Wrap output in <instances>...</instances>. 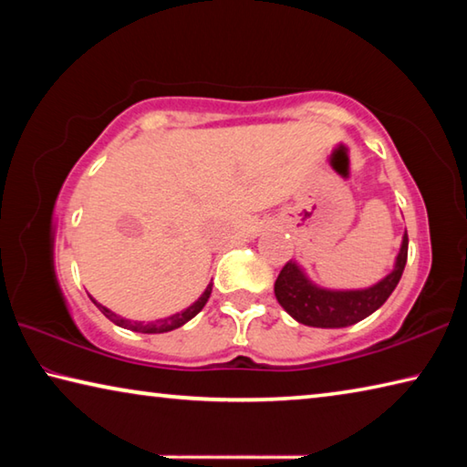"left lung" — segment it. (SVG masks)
I'll return each instance as SVG.
<instances>
[{"label":"left lung","mask_w":467,"mask_h":467,"mask_svg":"<svg viewBox=\"0 0 467 467\" xmlns=\"http://www.w3.org/2000/svg\"><path fill=\"white\" fill-rule=\"evenodd\" d=\"M408 259V233L395 259V267L381 282L365 290H326L300 272L296 264L288 262L278 274L274 292L282 309L303 326L311 327H348L375 313L404 274Z\"/></svg>","instance_id":"1"}]
</instances>
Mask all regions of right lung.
<instances>
[{
	"label": "right lung",
	"instance_id": "obj_1",
	"mask_svg": "<svg viewBox=\"0 0 467 467\" xmlns=\"http://www.w3.org/2000/svg\"><path fill=\"white\" fill-rule=\"evenodd\" d=\"M210 295H212V284H208V288L203 290V295H202L200 298H197L192 306H187L185 311H181V313H177V315H171V317H167V319H158V321H150V323L123 319V317H119V315H115L113 311H109L107 306L99 305L97 300H94L92 296H90V300H92L94 305L99 306L100 313L105 315L107 319H110V321L115 323V326L125 327V329H131V331H140V334H164V331L177 329V327H181V326H185V323H187L189 319H193L195 315L203 309L205 303H208Z\"/></svg>",
	"mask_w": 467,
	"mask_h": 467
}]
</instances>
